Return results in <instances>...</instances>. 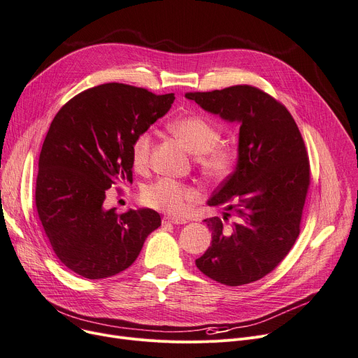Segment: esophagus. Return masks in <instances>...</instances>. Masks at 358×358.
Masks as SVG:
<instances>
[{
    "mask_svg": "<svg viewBox=\"0 0 358 358\" xmlns=\"http://www.w3.org/2000/svg\"><path fill=\"white\" fill-rule=\"evenodd\" d=\"M162 223H164V224H166V223H170V224H185L187 220H184V219H177V217H164V219H162Z\"/></svg>",
    "mask_w": 358,
    "mask_h": 358,
    "instance_id": "34e87169",
    "label": "esophagus"
}]
</instances>
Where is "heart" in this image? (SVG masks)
I'll use <instances>...</instances> for the list:
<instances>
[{
	"mask_svg": "<svg viewBox=\"0 0 358 358\" xmlns=\"http://www.w3.org/2000/svg\"><path fill=\"white\" fill-rule=\"evenodd\" d=\"M170 129L185 148L196 155V164L204 178L222 182L231 176L239 159V151L227 142H219L220 131L208 119L197 115L182 116L176 119ZM152 145L154 136L150 129L135 135L131 144V158L136 171L148 169ZM142 200L155 210L181 214L189 203L199 200V192L192 185L161 178L144 189Z\"/></svg>",
	"mask_w": 358,
	"mask_h": 358,
	"instance_id": "heart-1",
	"label": "heart"
}]
</instances>
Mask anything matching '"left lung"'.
I'll list each match as a JSON object with an SVG mask.
<instances>
[{
    "label": "left lung",
    "instance_id": "left-lung-1",
    "mask_svg": "<svg viewBox=\"0 0 358 358\" xmlns=\"http://www.w3.org/2000/svg\"><path fill=\"white\" fill-rule=\"evenodd\" d=\"M204 110L241 124L236 170L208 206L224 216L206 219L211 245L196 266L213 280L239 287L272 272L295 245L311 176L302 135L292 115L255 86L188 92ZM230 215L236 222L223 227Z\"/></svg>",
    "mask_w": 358,
    "mask_h": 358
}]
</instances>
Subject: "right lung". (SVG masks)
Instances as JSON below:
<instances>
[{"label": "right lung", "instance_id": "right-lung-1", "mask_svg": "<svg viewBox=\"0 0 358 358\" xmlns=\"http://www.w3.org/2000/svg\"><path fill=\"white\" fill-rule=\"evenodd\" d=\"M174 99V93L105 83L76 94L55 116L38 158L36 207L70 271L86 279L122 272L161 226L155 210L119 214L105 207V199L116 181H132L135 135L169 112Z\"/></svg>", "mask_w": 358, "mask_h": 358}]
</instances>
